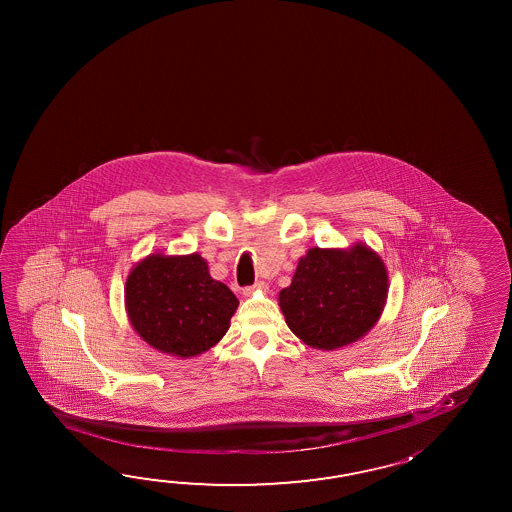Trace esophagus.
Wrapping results in <instances>:
<instances>
[{"label": "esophagus", "mask_w": 512, "mask_h": 512, "mask_svg": "<svg viewBox=\"0 0 512 512\" xmlns=\"http://www.w3.org/2000/svg\"><path fill=\"white\" fill-rule=\"evenodd\" d=\"M258 291H267V283L256 282L254 285H249V287L243 289V294H245V296H252V294L258 293Z\"/></svg>", "instance_id": "obj_1"}]
</instances>
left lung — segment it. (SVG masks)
<instances>
[{
  "label": "left lung",
  "instance_id": "obj_1",
  "mask_svg": "<svg viewBox=\"0 0 512 512\" xmlns=\"http://www.w3.org/2000/svg\"><path fill=\"white\" fill-rule=\"evenodd\" d=\"M388 296V272L377 252L309 249L278 302L294 335L316 349L357 342L377 324Z\"/></svg>",
  "mask_w": 512,
  "mask_h": 512
}]
</instances>
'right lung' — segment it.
Here are the masks:
<instances>
[{"mask_svg":"<svg viewBox=\"0 0 512 512\" xmlns=\"http://www.w3.org/2000/svg\"><path fill=\"white\" fill-rule=\"evenodd\" d=\"M124 294L131 326L142 340L181 359L216 346L240 305L197 252L150 254L131 269Z\"/></svg>","mask_w":512,"mask_h":512,"instance_id":"right-lung-1","label":"right lung"}]
</instances>
